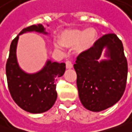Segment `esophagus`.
Returning <instances> with one entry per match:
<instances>
[{"label":"esophagus","instance_id":"obj_1","mask_svg":"<svg viewBox=\"0 0 132 132\" xmlns=\"http://www.w3.org/2000/svg\"><path fill=\"white\" fill-rule=\"evenodd\" d=\"M66 68H73V64L71 61H66Z\"/></svg>","mask_w":132,"mask_h":132}]
</instances>
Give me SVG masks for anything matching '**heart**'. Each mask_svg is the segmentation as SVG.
<instances>
[{
  "mask_svg": "<svg viewBox=\"0 0 132 132\" xmlns=\"http://www.w3.org/2000/svg\"><path fill=\"white\" fill-rule=\"evenodd\" d=\"M95 34L92 30L88 31H73L71 32L64 34L62 37V42L59 40H56L55 43V45L57 48L62 50L64 48V44L65 45H70L77 43L81 40L83 39L84 43L86 45H89L93 42L95 39Z\"/></svg>",
  "mask_w": 132,
  "mask_h": 132,
  "instance_id": "1",
  "label": "heart"
}]
</instances>
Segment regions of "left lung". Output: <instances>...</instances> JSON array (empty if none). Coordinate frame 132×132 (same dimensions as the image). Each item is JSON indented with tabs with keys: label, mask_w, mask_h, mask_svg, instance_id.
Instances as JSON below:
<instances>
[{
	"label": "left lung",
	"mask_w": 132,
	"mask_h": 132,
	"mask_svg": "<svg viewBox=\"0 0 132 132\" xmlns=\"http://www.w3.org/2000/svg\"><path fill=\"white\" fill-rule=\"evenodd\" d=\"M107 49L108 60L99 62ZM73 68L80 101L94 112L108 109L120 100L126 86L128 63L123 45L115 34H107L77 56Z\"/></svg>",
	"instance_id": "8db88e82"
}]
</instances>
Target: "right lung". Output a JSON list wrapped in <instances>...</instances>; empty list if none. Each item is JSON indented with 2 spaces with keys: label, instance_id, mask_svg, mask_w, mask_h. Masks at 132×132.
Listing matches in <instances>:
<instances>
[{
  "label": "right lung",
  "instance_id": "obj_1",
  "mask_svg": "<svg viewBox=\"0 0 132 132\" xmlns=\"http://www.w3.org/2000/svg\"><path fill=\"white\" fill-rule=\"evenodd\" d=\"M28 31L47 34L42 24H33L22 29L11 43L6 74L10 95L18 106L29 113H40L50 110L56 101L55 82L64 74L65 64L48 60L42 70L36 73L22 71L17 62L16 46L19 36Z\"/></svg>",
  "mask_w": 132,
  "mask_h": 132
}]
</instances>
